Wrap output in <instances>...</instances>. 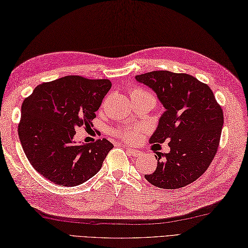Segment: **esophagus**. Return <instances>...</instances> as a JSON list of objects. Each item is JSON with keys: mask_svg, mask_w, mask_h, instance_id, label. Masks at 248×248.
<instances>
[{"mask_svg": "<svg viewBox=\"0 0 248 248\" xmlns=\"http://www.w3.org/2000/svg\"><path fill=\"white\" fill-rule=\"evenodd\" d=\"M125 150L127 151L129 155L133 156V157H138V156H140V154H141L140 151L136 150V148H133V147H129V146H125Z\"/></svg>", "mask_w": 248, "mask_h": 248, "instance_id": "obj_1", "label": "esophagus"}]
</instances>
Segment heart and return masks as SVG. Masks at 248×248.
<instances>
[{"label":"heart","instance_id":"b5f03b06","mask_svg":"<svg viewBox=\"0 0 248 248\" xmlns=\"http://www.w3.org/2000/svg\"><path fill=\"white\" fill-rule=\"evenodd\" d=\"M144 95L153 96V94H151L150 92L139 89V88H134V89L130 90V96H144ZM115 135L126 141L131 142V141H135L136 139H138L139 131L137 129H119L115 131Z\"/></svg>","mask_w":248,"mask_h":248}]
</instances>
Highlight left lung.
<instances>
[{"mask_svg": "<svg viewBox=\"0 0 248 248\" xmlns=\"http://www.w3.org/2000/svg\"><path fill=\"white\" fill-rule=\"evenodd\" d=\"M156 93L166 111L151 143L169 141L170 152H156L157 168L144 177L161 189H179L205 173L217 152L224 115L212 90L194 76L170 71L137 75Z\"/></svg>", "mask_w": 248, "mask_h": 248, "instance_id": "8db88e82", "label": "left lung"}]
</instances>
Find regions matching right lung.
Wrapping results in <instances>:
<instances>
[{
    "label": "right lung",
    "instance_id": "1",
    "mask_svg": "<svg viewBox=\"0 0 248 248\" xmlns=\"http://www.w3.org/2000/svg\"><path fill=\"white\" fill-rule=\"evenodd\" d=\"M109 79L64 76L37 86L22 104L18 134L31 167L57 186H75L101 170L113 144L98 139L76 144L75 128L89 127L107 92Z\"/></svg>",
    "mask_w": 248,
    "mask_h": 248
}]
</instances>
